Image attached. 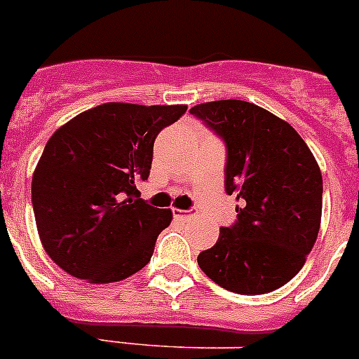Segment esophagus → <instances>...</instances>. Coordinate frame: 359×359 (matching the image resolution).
Here are the masks:
<instances>
[{
  "label": "esophagus",
  "instance_id": "1",
  "mask_svg": "<svg viewBox=\"0 0 359 359\" xmlns=\"http://www.w3.org/2000/svg\"><path fill=\"white\" fill-rule=\"evenodd\" d=\"M172 215H174V219H190V217H196V215H198V212L196 210H177V208H174Z\"/></svg>",
  "mask_w": 359,
  "mask_h": 359
}]
</instances>
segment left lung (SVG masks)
Returning a JSON list of instances; mask_svg holds the SVG:
<instances>
[{
  "label": "left lung",
  "mask_w": 359,
  "mask_h": 359,
  "mask_svg": "<svg viewBox=\"0 0 359 359\" xmlns=\"http://www.w3.org/2000/svg\"><path fill=\"white\" fill-rule=\"evenodd\" d=\"M190 113L226 145L224 190L237 196V221L219 230L199 268L221 287L262 294L287 284L315 246L322 174L290 123L244 100H215Z\"/></svg>",
  "instance_id": "left-lung-1"
}]
</instances>
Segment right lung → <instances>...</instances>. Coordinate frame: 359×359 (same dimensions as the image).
<instances>
[{
    "label": "right lung",
    "mask_w": 359,
    "mask_h": 359,
    "mask_svg": "<svg viewBox=\"0 0 359 359\" xmlns=\"http://www.w3.org/2000/svg\"><path fill=\"white\" fill-rule=\"evenodd\" d=\"M187 106L107 102L57 129L32 177L44 252L91 284L118 282L151 261L172 212L147 205L136 183L151 172L158 133Z\"/></svg>",
    "instance_id": "add662e5"
}]
</instances>
